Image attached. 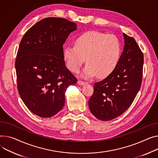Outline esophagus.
I'll return each mask as SVG.
<instances>
[{
    "instance_id": "esophagus-1",
    "label": "esophagus",
    "mask_w": 158,
    "mask_h": 158,
    "mask_svg": "<svg viewBox=\"0 0 158 158\" xmlns=\"http://www.w3.org/2000/svg\"><path fill=\"white\" fill-rule=\"evenodd\" d=\"M77 84H78L79 85H86V82H84V81H82L79 80V81H77Z\"/></svg>"
}]
</instances>
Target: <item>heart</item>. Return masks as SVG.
<instances>
[{"mask_svg": "<svg viewBox=\"0 0 158 158\" xmlns=\"http://www.w3.org/2000/svg\"><path fill=\"white\" fill-rule=\"evenodd\" d=\"M75 46L67 45L63 55L67 67L77 73L86 58L88 64L82 76L90 78L95 75L107 77L116 68L121 57V48L118 38L113 34L88 31L78 36Z\"/></svg>", "mask_w": 158, "mask_h": 158, "instance_id": "1", "label": "heart"}]
</instances>
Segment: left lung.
<instances>
[{
    "mask_svg": "<svg viewBox=\"0 0 158 158\" xmlns=\"http://www.w3.org/2000/svg\"><path fill=\"white\" fill-rule=\"evenodd\" d=\"M124 46L118 64L103 80L94 83L88 101L91 112L98 119L119 117L133 103L142 84L143 55L135 40L123 33Z\"/></svg>",
    "mask_w": 158,
    "mask_h": 158,
    "instance_id": "1",
    "label": "left lung"
}]
</instances>
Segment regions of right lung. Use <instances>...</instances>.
Listing matches in <instances>:
<instances>
[{"label":"right lung","mask_w":158,"mask_h":158,"mask_svg":"<svg viewBox=\"0 0 158 158\" xmlns=\"http://www.w3.org/2000/svg\"><path fill=\"white\" fill-rule=\"evenodd\" d=\"M76 27L65 18H44L28 29L20 42L15 61L18 90L27 108L39 117L60 112L67 88L77 81L63 55V45Z\"/></svg>","instance_id":"1"}]
</instances>
